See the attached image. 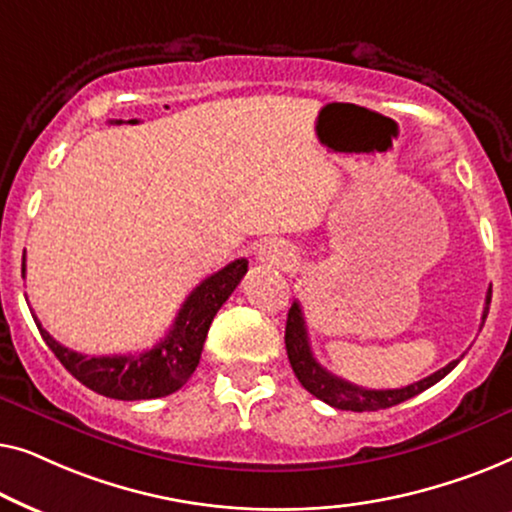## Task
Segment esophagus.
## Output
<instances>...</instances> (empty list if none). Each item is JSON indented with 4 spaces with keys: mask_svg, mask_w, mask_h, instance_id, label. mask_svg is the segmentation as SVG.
<instances>
[{
    "mask_svg": "<svg viewBox=\"0 0 512 512\" xmlns=\"http://www.w3.org/2000/svg\"><path fill=\"white\" fill-rule=\"evenodd\" d=\"M258 261H261L263 265H272V268H293L298 261L296 251H293V247H289L286 242H265L261 249H258Z\"/></svg>",
    "mask_w": 512,
    "mask_h": 512,
    "instance_id": "1",
    "label": "esophagus"
}]
</instances>
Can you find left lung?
<instances>
[{
    "label": "left lung",
    "instance_id": "obj_1",
    "mask_svg": "<svg viewBox=\"0 0 512 512\" xmlns=\"http://www.w3.org/2000/svg\"><path fill=\"white\" fill-rule=\"evenodd\" d=\"M489 303H492V289L487 291L485 298V310H482V324H485ZM286 354H289V363L296 373L298 382L310 391L312 396H317L319 401L338 410H352V412H373V410H384L391 408V405H398L408 398L422 394L433 384L443 380V377L450 373V370L457 366L461 359H454L447 363L445 368L436 370V373L424 377V380L412 382L408 387L401 389H366L356 387V384L342 380V377L328 373V370L321 366V363L314 359L310 338H307V326L303 317V307H300L298 300H293L289 317H286Z\"/></svg>",
    "mask_w": 512,
    "mask_h": 512
}]
</instances>
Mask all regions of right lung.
<instances>
[{"label": "right lung", "instance_id": "add662e5", "mask_svg": "<svg viewBox=\"0 0 512 512\" xmlns=\"http://www.w3.org/2000/svg\"><path fill=\"white\" fill-rule=\"evenodd\" d=\"M247 258H237L214 275L195 286L191 296L184 300L174 324L156 347L142 354H114V356H86L62 347L53 335L41 328L34 317L41 338L58 361L72 373L81 384L93 389L95 394L118 401H149L163 398L184 387L193 370L198 368L202 345L207 331L221 305L226 303L235 286L247 272ZM25 277V256H23Z\"/></svg>", "mask_w": 512, "mask_h": 512}]
</instances>
